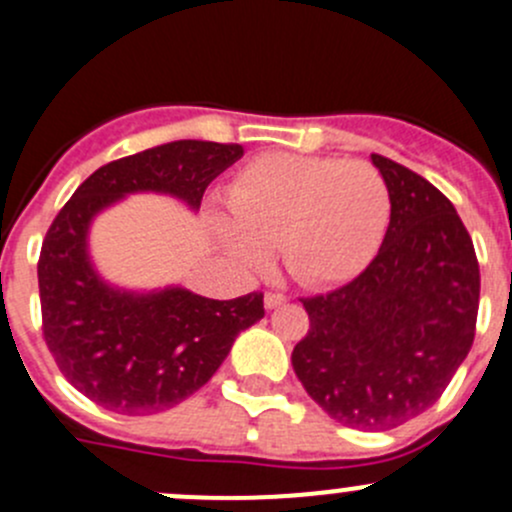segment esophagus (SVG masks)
Wrapping results in <instances>:
<instances>
[{
	"label": "esophagus",
	"instance_id": "1",
	"mask_svg": "<svg viewBox=\"0 0 512 512\" xmlns=\"http://www.w3.org/2000/svg\"><path fill=\"white\" fill-rule=\"evenodd\" d=\"M285 302H287L285 294H280V292H267L265 294V309H277V307H282Z\"/></svg>",
	"mask_w": 512,
	"mask_h": 512
}]
</instances>
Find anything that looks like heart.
I'll use <instances>...</instances> for the list:
<instances>
[{
	"label": "heart",
	"mask_w": 512,
	"mask_h": 512,
	"mask_svg": "<svg viewBox=\"0 0 512 512\" xmlns=\"http://www.w3.org/2000/svg\"><path fill=\"white\" fill-rule=\"evenodd\" d=\"M227 215H210L220 247L245 272L270 265L280 247L287 275L329 287L359 275L379 250L391 215L386 180L364 160L265 153L237 170Z\"/></svg>",
	"instance_id": "obj_1"
}]
</instances>
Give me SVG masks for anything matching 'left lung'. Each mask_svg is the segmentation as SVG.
<instances>
[{
    "mask_svg": "<svg viewBox=\"0 0 512 512\" xmlns=\"http://www.w3.org/2000/svg\"><path fill=\"white\" fill-rule=\"evenodd\" d=\"M371 163L389 188V230L356 280L302 299L309 332L292 366L339 423L386 431L431 409L471 352L480 272L451 200L394 160Z\"/></svg>",
    "mask_w": 512,
    "mask_h": 512,
    "instance_id": "left-lung-1",
    "label": "left lung"
}]
</instances>
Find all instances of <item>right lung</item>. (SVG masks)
<instances>
[{"label":"right lung","instance_id":"add662e5","mask_svg":"<svg viewBox=\"0 0 512 512\" xmlns=\"http://www.w3.org/2000/svg\"><path fill=\"white\" fill-rule=\"evenodd\" d=\"M237 143L170 141L91 173L51 223L39 257L44 339L74 389L126 416L173 409L208 384L237 334L265 317L262 294L208 299L180 285L126 289L103 280L91 225L133 193L200 208L205 188L242 158Z\"/></svg>","mask_w":512,"mask_h":512}]
</instances>
